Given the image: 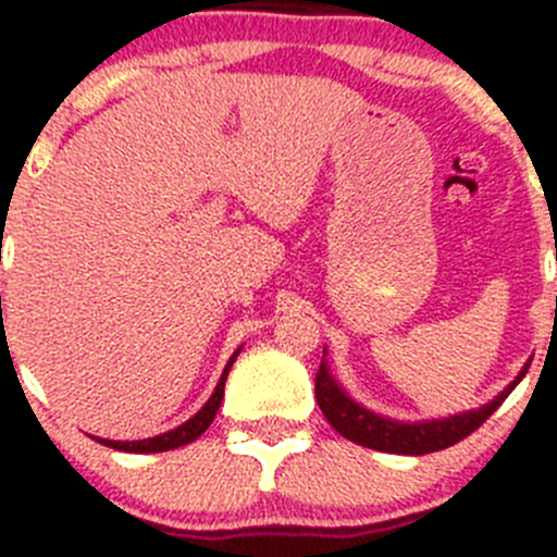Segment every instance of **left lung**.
I'll use <instances>...</instances> for the list:
<instances>
[{
  "label": "left lung",
  "instance_id": "obj_1",
  "mask_svg": "<svg viewBox=\"0 0 557 557\" xmlns=\"http://www.w3.org/2000/svg\"><path fill=\"white\" fill-rule=\"evenodd\" d=\"M525 372L528 367L522 369L520 377L515 380L502 396H496L491 404H485V407L474 409V412L455 414V418L447 420H429V423H396V420H387L369 412V409H363L361 404L352 401V398L334 383L325 361H320L318 374H314V398H318V407L320 412L325 414V420H329L345 440L380 453L425 455L453 447L455 442L466 440L471 431L480 429V425L502 407L504 398L515 391V385L520 383Z\"/></svg>",
  "mask_w": 557,
  "mask_h": 557
}]
</instances>
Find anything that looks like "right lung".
I'll return each instance as SVG.
<instances>
[{
	"instance_id": "obj_1",
	"label": "right lung",
	"mask_w": 557,
	"mask_h": 557,
	"mask_svg": "<svg viewBox=\"0 0 557 557\" xmlns=\"http://www.w3.org/2000/svg\"><path fill=\"white\" fill-rule=\"evenodd\" d=\"M237 356H239V350L228 358L226 369H223V377L218 380V387H215V393L210 396V401H207L205 407L194 414V418L185 420V423L177 425L174 431H166V434L153 436V440H143V442H110V440H99V442L107 447H112V450H123V453H164V450H174V447H183V445H188V442L199 440V436L210 429L212 420H215L218 407H221V401H223V387H226L228 369H232L234 358Z\"/></svg>"
}]
</instances>
